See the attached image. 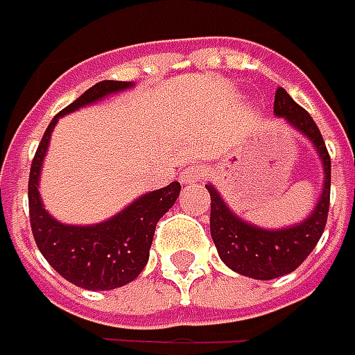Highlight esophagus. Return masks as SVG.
<instances>
[{
    "label": "esophagus",
    "instance_id": "esophagus-1",
    "mask_svg": "<svg viewBox=\"0 0 355 355\" xmlns=\"http://www.w3.org/2000/svg\"><path fill=\"white\" fill-rule=\"evenodd\" d=\"M180 182L182 184H194V182H200L206 178V168L200 165H190L187 168H182L180 173Z\"/></svg>",
    "mask_w": 355,
    "mask_h": 355
}]
</instances>
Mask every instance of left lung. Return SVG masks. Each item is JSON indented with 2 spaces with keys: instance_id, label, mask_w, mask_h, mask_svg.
I'll return each instance as SVG.
<instances>
[{
  "instance_id": "obj_1",
  "label": "left lung",
  "mask_w": 355,
  "mask_h": 355,
  "mask_svg": "<svg viewBox=\"0 0 355 355\" xmlns=\"http://www.w3.org/2000/svg\"><path fill=\"white\" fill-rule=\"evenodd\" d=\"M275 116L285 117L293 128L304 133L318 149L324 165L322 196L309 220L287 230H261L241 222L232 214L214 187L206 184L210 192V234L222 261L236 273L251 279H277L293 273L316 248L322 236L330 208V155L324 145L320 129L311 114L300 107L283 88L275 92Z\"/></svg>"
}]
</instances>
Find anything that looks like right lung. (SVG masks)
<instances>
[{"label":"right lung","instance_id":"obj_1","mask_svg":"<svg viewBox=\"0 0 355 355\" xmlns=\"http://www.w3.org/2000/svg\"><path fill=\"white\" fill-rule=\"evenodd\" d=\"M129 86V82L117 80L98 82L53 117L33 157L29 173V220L35 243L58 275L88 291L123 287L139 275L149 259L157 222L178 198L180 182H171L165 189L141 196L107 222L96 226H64L49 216L41 204L37 190L39 173L58 117Z\"/></svg>","mask_w":355,"mask_h":355}]
</instances>
